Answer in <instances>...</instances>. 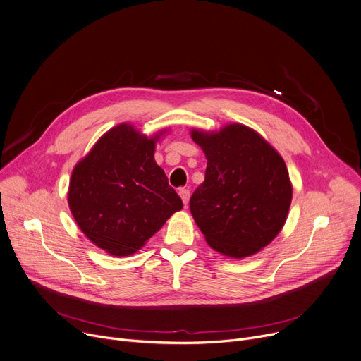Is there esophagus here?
I'll return each instance as SVG.
<instances>
[{
    "label": "esophagus",
    "mask_w": 361,
    "mask_h": 361,
    "mask_svg": "<svg viewBox=\"0 0 361 361\" xmlns=\"http://www.w3.org/2000/svg\"><path fill=\"white\" fill-rule=\"evenodd\" d=\"M178 194H180V197H181V200H183L184 206H187V204H188V200H190V190H187V188H180V190H178Z\"/></svg>",
    "instance_id": "34e87169"
}]
</instances>
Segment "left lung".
Listing matches in <instances>:
<instances>
[{"label": "left lung", "mask_w": 361, "mask_h": 361, "mask_svg": "<svg viewBox=\"0 0 361 361\" xmlns=\"http://www.w3.org/2000/svg\"><path fill=\"white\" fill-rule=\"evenodd\" d=\"M207 158L191 214L210 247L246 257L269 245L288 217L292 185L285 161L256 130L231 123L219 133L191 129Z\"/></svg>", "instance_id": "left-lung-1"}]
</instances>
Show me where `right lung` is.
Here are the masks:
<instances>
[{"label":"right lung","mask_w":361,"mask_h":361,"mask_svg":"<svg viewBox=\"0 0 361 361\" xmlns=\"http://www.w3.org/2000/svg\"><path fill=\"white\" fill-rule=\"evenodd\" d=\"M114 126L73 169L68 202L86 238L114 256L135 253L183 202L154 159L155 142Z\"/></svg>","instance_id":"obj_1"}]
</instances>
